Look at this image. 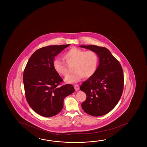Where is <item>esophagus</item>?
Here are the masks:
<instances>
[{
	"instance_id": "1",
	"label": "esophagus",
	"mask_w": 147,
	"mask_h": 147,
	"mask_svg": "<svg viewBox=\"0 0 147 147\" xmlns=\"http://www.w3.org/2000/svg\"><path fill=\"white\" fill-rule=\"evenodd\" d=\"M74 87L75 90L76 91H77L78 90H80V86L78 84H75Z\"/></svg>"
}]
</instances>
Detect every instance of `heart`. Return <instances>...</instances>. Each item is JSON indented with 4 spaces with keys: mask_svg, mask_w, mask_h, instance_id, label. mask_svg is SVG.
Here are the masks:
<instances>
[{
    "mask_svg": "<svg viewBox=\"0 0 147 147\" xmlns=\"http://www.w3.org/2000/svg\"><path fill=\"white\" fill-rule=\"evenodd\" d=\"M63 59L69 65H73L74 72L65 79L67 82L72 83L80 81L82 77H92L96 71L98 57L93 51H85L73 47L63 54ZM53 67L57 74L67 77L69 70L67 65L63 60L56 58L53 60Z\"/></svg>",
    "mask_w": 147,
    "mask_h": 147,
    "instance_id": "obj_1",
    "label": "heart"
}]
</instances>
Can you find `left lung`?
Wrapping results in <instances>:
<instances>
[{
  "mask_svg": "<svg viewBox=\"0 0 147 147\" xmlns=\"http://www.w3.org/2000/svg\"><path fill=\"white\" fill-rule=\"evenodd\" d=\"M80 47L93 51L99 58L95 74L80 87L87 96L82 103V109L90 115H104L116 106L123 94V69L118 60L106 48L93 45Z\"/></svg>",
  "mask_w": 147,
  "mask_h": 147,
  "instance_id": "left-lung-1",
  "label": "left lung"
}]
</instances>
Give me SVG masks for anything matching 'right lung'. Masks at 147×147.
<instances>
[{"mask_svg":"<svg viewBox=\"0 0 147 147\" xmlns=\"http://www.w3.org/2000/svg\"><path fill=\"white\" fill-rule=\"evenodd\" d=\"M70 45L39 49L24 68L23 82L27 102L36 113L43 117H50L59 113L65 98L75 91L72 84L61 85L63 80L53 65L56 56Z\"/></svg>","mask_w":147,"mask_h":147,"instance_id":"right-lung-1","label":"right lung"}]
</instances>
